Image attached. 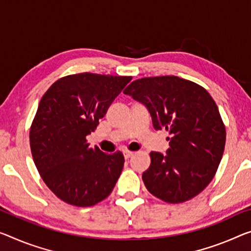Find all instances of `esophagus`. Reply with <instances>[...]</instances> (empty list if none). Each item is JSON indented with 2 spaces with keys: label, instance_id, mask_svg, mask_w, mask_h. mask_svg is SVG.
<instances>
[{
  "label": "esophagus",
  "instance_id": "1",
  "mask_svg": "<svg viewBox=\"0 0 251 251\" xmlns=\"http://www.w3.org/2000/svg\"><path fill=\"white\" fill-rule=\"evenodd\" d=\"M123 155H125L126 159H129L130 157H132L134 155V152L133 151H129V150H125V151H123Z\"/></svg>",
  "mask_w": 251,
  "mask_h": 251
}]
</instances>
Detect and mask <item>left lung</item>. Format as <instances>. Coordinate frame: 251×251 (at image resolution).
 Listing matches in <instances>:
<instances>
[{
	"mask_svg": "<svg viewBox=\"0 0 251 251\" xmlns=\"http://www.w3.org/2000/svg\"><path fill=\"white\" fill-rule=\"evenodd\" d=\"M123 93L145 104L156 130L171 134L166 155L150 152L142 174L147 190L167 203L200 194L213 178L226 145V126L205 88L177 76L133 80Z\"/></svg>",
	"mask_w": 251,
	"mask_h": 251,
	"instance_id": "left-lung-1",
	"label": "left lung"
}]
</instances>
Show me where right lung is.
<instances>
[{
    "label": "right lung",
    "mask_w": 251,
    "mask_h": 251,
    "mask_svg": "<svg viewBox=\"0 0 251 251\" xmlns=\"http://www.w3.org/2000/svg\"><path fill=\"white\" fill-rule=\"evenodd\" d=\"M131 79L93 73L68 75L41 98L30 128V148L42 180L64 202L92 206L113 191L125 157L121 151L107 155L90 147L86 137Z\"/></svg>",
    "instance_id": "1"
}]
</instances>
